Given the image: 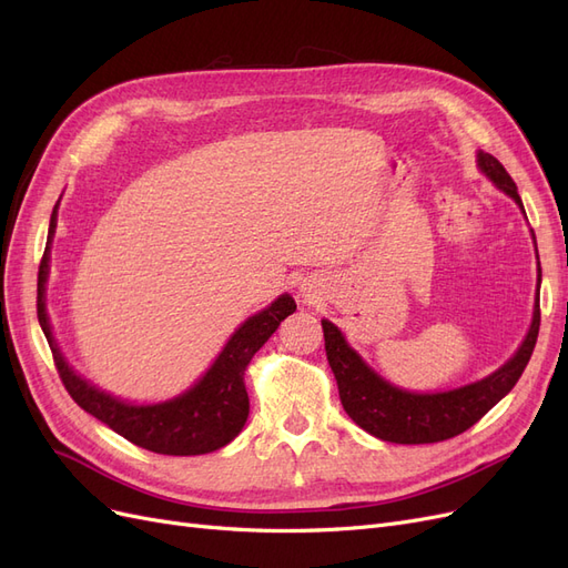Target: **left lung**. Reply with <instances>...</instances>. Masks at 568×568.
<instances>
[{
	"instance_id": "obj_1",
	"label": "left lung",
	"mask_w": 568,
	"mask_h": 568,
	"mask_svg": "<svg viewBox=\"0 0 568 568\" xmlns=\"http://www.w3.org/2000/svg\"><path fill=\"white\" fill-rule=\"evenodd\" d=\"M476 159H478V168L484 170L486 178H490L497 189H503L507 196L517 201L519 209L524 211L517 184H514V180L509 178L505 165L484 151H478ZM540 277L542 274L538 263V286H540ZM538 329H540V296H536L532 322L524 343L500 369L488 374L486 379L455 388V390L409 393L388 384L374 369H369L365 365V359L348 346L338 326H334L329 320H322L324 351H326V359H329V367L336 376L343 409H346L348 417L359 428H365L367 434L388 443H403V445L448 440L471 428L490 407H495L505 398V395L514 388V384L519 382V376L524 374L528 359L532 355V348H536Z\"/></svg>"
}]
</instances>
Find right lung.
<instances>
[{
	"mask_svg": "<svg viewBox=\"0 0 568 568\" xmlns=\"http://www.w3.org/2000/svg\"><path fill=\"white\" fill-rule=\"evenodd\" d=\"M57 230V209L51 213L47 248L38 272V320L49 341L54 365L71 398L92 417L104 422L115 434L159 455H205L225 448L242 432L248 419V393L244 372L251 357L265 346L277 326L296 311L288 294L280 296L265 311L248 317L222 348L213 367L186 393L159 405H130L99 390L82 379L61 355L44 305V284L49 277V244Z\"/></svg>",
	"mask_w": 568,
	"mask_h": 568,
	"instance_id": "obj_1",
	"label": "right lung"
}]
</instances>
